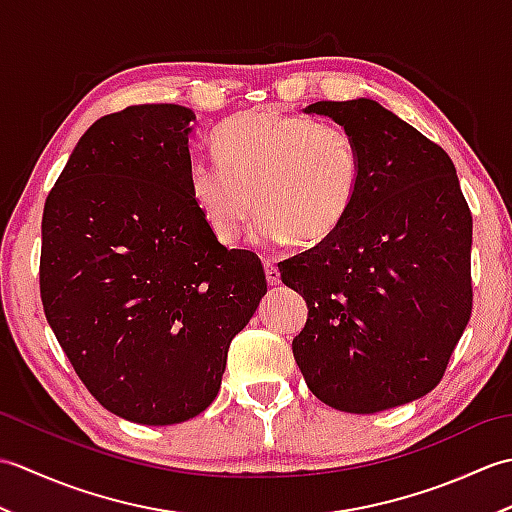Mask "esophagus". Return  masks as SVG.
Wrapping results in <instances>:
<instances>
[{
    "instance_id": "1",
    "label": "esophagus",
    "mask_w": 512,
    "mask_h": 512,
    "mask_svg": "<svg viewBox=\"0 0 512 512\" xmlns=\"http://www.w3.org/2000/svg\"><path fill=\"white\" fill-rule=\"evenodd\" d=\"M264 268H266V281H268V286H279V284H281L279 268H277L273 262H266Z\"/></svg>"
}]
</instances>
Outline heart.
Here are the masks:
<instances>
[{
	"instance_id": "1",
	"label": "heart",
	"mask_w": 512,
	"mask_h": 512,
	"mask_svg": "<svg viewBox=\"0 0 512 512\" xmlns=\"http://www.w3.org/2000/svg\"><path fill=\"white\" fill-rule=\"evenodd\" d=\"M217 158H193L189 193L217 242L233 244L257 209L253 239L317 246L350 213L361 151L350 129L277 110H246L215 132Z\"/></svg>"
}]
</instances>
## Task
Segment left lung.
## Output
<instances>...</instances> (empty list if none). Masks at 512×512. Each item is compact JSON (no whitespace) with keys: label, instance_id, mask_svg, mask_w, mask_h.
I'll return each instance as SVG.
<instances>
[{"label":"left lung","instance_id":"left-lung-1","mask_svg":"<svg viewBox=\"0 0 512 512\" xmlns=\"http://www.w3.org/2000/svg\"><path fill=\"white\" fill-rule=\"evenodd\" d=\"M306 114L350 129L363 169L339 231L279 264L308 303L292 354L334 409L407 405L440 383L471 319L469 204L447 151L380 103L319 101Z\"/></svg>","mask_w":512,"mask_h":512}]
</instances>
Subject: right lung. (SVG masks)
<instances>
[{"mask_svg": "<svg viewBox=\"0 0 512 512\" xmlns=\"http://www.w3.org/2000/svg\"><path fill=\"white\" fill-rule=\"evenodd\" d=\"M182 105H134L81 136L46 200L41 301L74 372L138 424L195 418L266 295L262 262L217 242L189 193Z\"/></svg>", "mask_w": 512, "mask_h": 512, "instance_id": "1", "label": "right lung"}]
</instances>
